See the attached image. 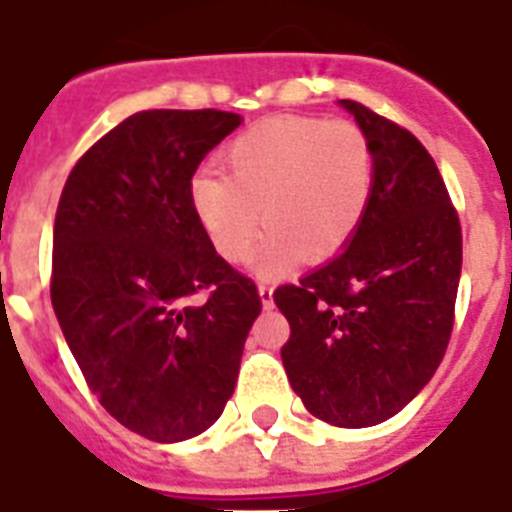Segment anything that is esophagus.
<instances>
[{"label": "esophagus", "mask_w": 512, "mask_h": 512, "mask_svg": "<svg viewBox=\"0 0 512 512\" xmlns=\"http://www.w3.org/2000/svg\"><path fill=\"white\" fill-rule=\"evenodd\" d=\"M257 292H260V300H263V305L268 308V305L273 303V287H271V284H265V281H263V284L257 287Z\"/></svg>", "instance_id": "1"}]
</instances>
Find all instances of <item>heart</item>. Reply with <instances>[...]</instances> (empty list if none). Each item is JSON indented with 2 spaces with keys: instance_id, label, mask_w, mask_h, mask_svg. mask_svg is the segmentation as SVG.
I'll return each mask as SVG.
<instances>
[{
  "instance_id": "obj_1",
  "label": "heart",
  "mask_w": 512,
  "mask_h": 512,
  "mask_svg": "<svg viewBox=\"0 0 512 512\" xmlns=\"http://www.w3.org/2000/svg\"><path fill=\"white\" fill-rule=\"evenodd\" d=\"M223 177L191 180V209L212 247L244 263L260 236V271L276 273L295 257L340 252L372 201L377 156L369 135L348 119L276 116L249 127L220 154Z\"/></svg>"
}]
</instances>
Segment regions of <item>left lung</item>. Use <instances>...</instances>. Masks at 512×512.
<instances>
[{"instance_id": "1", "label": "left lung", "mask_w": 512, "mask_h": 512, "mask_svg": "<svg viewBox=\"0 0 512 512\" xmlns=\"http://www.w3.org/2000/svg\"><path fill=\"white\" fill-rule=\"evenodd\" d=\"M340 106L372 140V201L348 247L273 300L289 321L281 361L305 409L369 428L401 412L444 358L462 228L428 148L364 103Z\"/></svg>"}]
</instances>
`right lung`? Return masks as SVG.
Segmentation results:
<instances>
[{
    "mask_svg": "<svg viewBox=\"0 0 512 512\" xmlns=\"http://www.w3.org/2000/svg\"><path fill=\"white\" fill-rule=\"evenodd\" d=\"M239 124L215 108L138 111L84 151L55 212L50 297L63 337L100 406L159 444L223 414L263 311L188 196L201 159Z\"/></svg>",
    "mask_w": 512,
    "mask_h": 512,
    "instance_id": "obj_1",
    "label": "right lung"
}]
</instances>
